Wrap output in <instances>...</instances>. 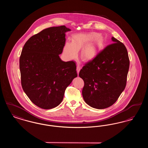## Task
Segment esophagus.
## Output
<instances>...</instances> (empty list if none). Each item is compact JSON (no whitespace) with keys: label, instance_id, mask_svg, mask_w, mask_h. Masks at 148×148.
I'll return each mask as SVG.
<instances>
[{"label":"esophagus","instance_id":"34e87169","mask_svg":"<svg viewBox=\"0 0 148 148\" xmlns=\"http://www.w3.org/2000/svg\"><path fill=\"white\" fill-rule=\"evenodd\" d=\"M80 69H81V67L79 65H77V74H79V71H80Z\"/></svg>","mask_w":148,"mask_h":148}]
</instances>
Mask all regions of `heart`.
<instances>
[{
    "mask_svg": "<svg viewBox=\"0 0 148 148\" xmlns=\"http://www.w3.org/2000/svg\"><path fill=\"white\" fill-rule=\"evenodd\" d=\"M97 33H79L73 36L71 42L66 43L64 51L71 59L77 56V51L83 47L80 53L82 60L85 62H90L94 60L103 45V38L98 36Z\"/></svg>",
    "mask_w": 148,
    "mask_h": 148,
    "instance_id": "1",
    "label": "heart"
}]
</instances>
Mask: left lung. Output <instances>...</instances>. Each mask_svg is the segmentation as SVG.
I'll return each instance as SVG.
<instances>
[{
    "label": "left lung",
    "mask_w": 148,
    "mask_h": 148,
    "mask_svg": "<svg viewBox=\"0 0 148 148\" xmlns=\"http://www.w3.org/2000/svg\"><path fill=\"white\" fill-rule=\"evenodd\" d=\"M112 40L114 43L85 64L79 74L84 82L82 95L85 102L98 109L114 104L127 83L130 64L127 48L114 37Z\"/></svg>",
    "instance_id": "8db88e82"
}]
</instances>
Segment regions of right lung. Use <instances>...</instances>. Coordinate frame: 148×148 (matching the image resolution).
I'll return each mask as SVG.
<instances>
[{
  "label": "right lung",
  "mask_w": 148,
  "mask_h": 148,
  "mask_svg": "<svg viewBox=\"0 0 148 148\" xmlns=\"http://www.w3.org/2000/svg\"><path fill=\"white\" fill-rule=\"evenodd\" d=\"M65 25L50 27L25 42L19 59L23 89L30 100L44 109L62 101L66 88L77 77L74 62H64L59 55L65 42Z\"/></svg>",
  "instance_id": "obj_1"
}]
</instances>
